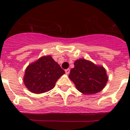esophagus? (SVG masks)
Returning a JSON list of instances; mask_svg holds the SVG:
<instances>
[{"label": "esophagus", "mask_w": 130, "mask_h": 130, "mask_svg": "<svg viewBox=\"0 0 130 130\" xmlns=\"http://www.w3.org/2000/svg\"><path fill=\"white\" fill-rule=\"evenodd\" d=\"M70 69H67V70H65V72H66V73L67 74V75L70 73Z\"/></svg>", "instance_id": "obj_1"}]
</instances>
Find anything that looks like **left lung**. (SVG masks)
Returning <instances> with one entry per match:
<instances>
[{"instance_id":"8db88e82","label":"left lung","mask_w":130,"mask_h":130,"mask_svg":"<svg viewBox=\"0 0 130 130\" xmlns=\"http://www.w3.org/2000/svg\"><path fill=\"white\" fill-rule=\"evenodd\" d=\"M69 78L76 88L85 94H94L105 88L109 77L106 70L102 65H97L85 58L74 62Z\"/></svg>"}]
</instances>
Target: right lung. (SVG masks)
I'll return each mask as SVG.
<instances>
[{"label": "right lung", "instance_id": "1", "mask_svg": "<svg viewBox=\"0 0 130 130\" xmlns=\"http://www.w3.org/2000/svg\"><path fill=\"white\" fill-rule=\"evenodd\" d=\"M64 73V70L51 55H45L28 64L23 82L31 92L42 94L53 89L57 80Z\"/></svg>", "mask_w": 130, "mask_h": 130}]
</instances>
